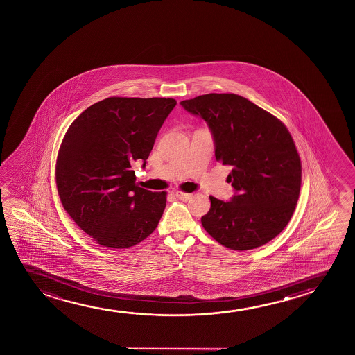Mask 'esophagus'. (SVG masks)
Listing matches in <instances>:
<instances>
[{"label":"esophagus","instance_id":"34e87169","mask_svg":"<svg viewBox=\"0 0 355 355\" xmlns=\"http://www.w3.org/2000/svg\"><path fill=\"white\" fill-rule=\"evenodd\" d=\"M175 196L178 198L180 200H183V201H187V200L191 199V196H193V194H188V193H183V191H175Z\"/></svg>","mask_w":355,"mask_h":355}]
</instances>
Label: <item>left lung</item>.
<instances>
[{
	"label": "left lung",
	"mask_w": 355,
	"mask_h": 355,
	"mask_svg": "<svg viewBox=\"0 0 355 355\" xmlns=\"http://www.w3.org/2000/svg\"><path fill=\"white\" fill-rule=\"evenodd\" d=\"M212 132L216 160L229 173L235 195L228 202L209 196L205 230L235 251L259 248L282 233L296 209L301 159L277 117L234 93H209L180 102Z\"/></svg>",
	"instance_id": "left-lung-1"
}]
</instances>
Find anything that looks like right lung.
Here are the masks:
<instances>
[{"label":"right lung","mask_w":355,"mask_h":355,"mask_svg":"<svg viewBox=\"0 0 355 355\" xmlns=\"http://www.w3.org/2000/svg\"><path fill=\"white\" fill-rule=\"evenodd\" d=\"M172 98L110 97L81 112L59 148L55 182L64 209L99 245L127 248L155 230L166 191L136 184L132 164L143 167Z\"/></svg>","instance_id":"right-lung-1"}]
</instances>
